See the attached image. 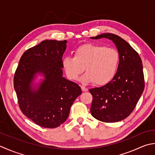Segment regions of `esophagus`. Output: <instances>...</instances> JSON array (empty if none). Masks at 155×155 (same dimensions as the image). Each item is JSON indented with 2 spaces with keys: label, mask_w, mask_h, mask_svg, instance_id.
I'll use <instances>...</instances> for the list:
<instances>
[{
  "label": "esophagus",
  "mask_w": 155,
  "mask_h": 155,
  "mask_svg": "<svg viewBox=\"0 0 155 155\" xmlns=\"http://www.w3.org/2000/svg\"><path fill=\"white\" fill-rule=\"evenodd\" d=\"M81 90L83 91H88V89H87V88L86 87L84 86H81Z\"/></svg>",
  "instance_id": "obj_1"
}]
</instances>
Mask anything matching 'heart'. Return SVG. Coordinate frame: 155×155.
Returning a JSON list of instances; mask_svg holds the SVG:
<instances>
[{
    "label": "heart",
    "mask_w": 155,
    "mask_h": 155,
    "mask_svg": "<svg viewBox=\"0 0 155 155\" xmlns=\"http://www.w3.org/2000/svg\"><path fill=\"white\" fill-rule=\"evenodd\" d=\"M120 56L118 50L96 43H84L74 51V57L63 59V68L71 80H77L82 72H87L81 80L86 83L95 81L104 86L111 81L117 74Z\"/></svg>",
    "instance_id": "1"
}]
</instances>
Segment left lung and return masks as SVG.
I'll return each mask as SVG.
<instances>
[{
	"label": "left lung",
	"mask_w": 155,
	"mask_h": 155,
	"mask_svg": "<svg viewBox=\"0 0 155 155\" xmlns=\"http://www.w3.org/2000/svg\"><path fill=\"white\" fill-rule=\"evenodd\" d=\"M91 38L112 40L120 56L114 78L105 86L89 90L93 97L91 114L93 117L104 122L121 121L132 112L144 91L141 58L130 44L116 35L103 33Z\"/></svg>",
	"instance_id": "left-lung-1"
}]
</instances>
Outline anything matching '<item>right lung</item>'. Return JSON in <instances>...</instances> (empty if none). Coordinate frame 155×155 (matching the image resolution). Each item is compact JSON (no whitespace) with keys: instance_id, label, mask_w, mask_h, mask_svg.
<instances>
[{"instance_id":"1","label":"right lung","mask_w":155,"mask_h":155,"mask_svg":"<svg viewBox=\"0 0 155 155\" xmlns=\"http://www.w3.org/2000/svg\"><path fill=\"white\" fill-rule=\"evenodd\" d=\"M66 43V40H45L28 49L15 73L14 88L21 112L44 128L63 124L72 104L81 94L78 84L63 77L62 57ZM37 73H43L45 80L33 91L31 82Z\"/></svg>"}]
</instances>
